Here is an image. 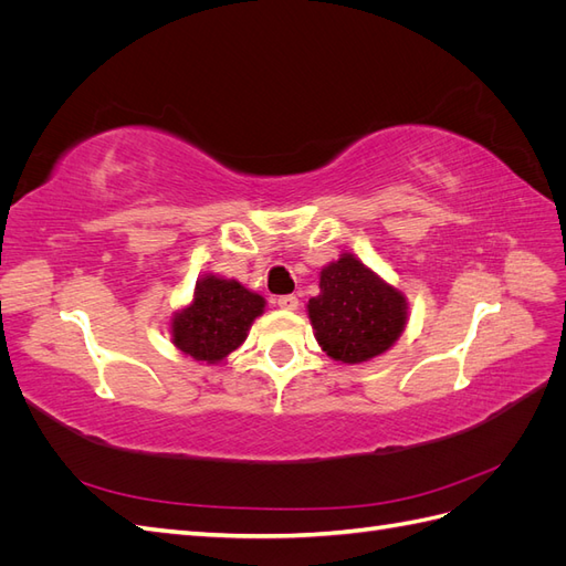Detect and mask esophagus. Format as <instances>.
<instances>
[{
	"label": "esophagus",
	"instance_id": "34e87169",
	"mask_svg": "<svg viewBox=\"0 0 566 566\" xmlns=\"http://www.w3.org/2000/svg\"><path fill=\"white\" fill-rule=\"evenodd\" d=\"M276 304L281 306V310H285V312H295L297 306H300V300L295 295H283V297H279Z\"/></svg>",
	"mask_w": 566,
	"mask_h": 566
}]
</instances>
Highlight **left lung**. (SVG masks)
I'll return each mask as SVG.
<instances>
[{"label": "left lung", "mask_w": 566, "mask_h": 566, "mask_svg": "<svg viewBox=\"0 0 566 566\" xmlns=\"http://www.w3.org/2000/svg\"><path fill=\"white\" fill-rule=\"evenodd\" d=\"M318 287L306 314L318 347L333 361L368 364L397 345L406 331V295L352 252L321 269Z\"/></svg>", "instance_id": "8db88e82"}]
</instances>
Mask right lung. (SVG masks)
Wrapping results in <instances>:
<instances>
[{
  "label": "right lung",
  "mask_w": 566,
  "mask_h": 566,
  "mask_svg": "<svg viewBox=\"0 0 566 566\" xmlns=\"http://www.w3.org/2000/svg\"><path fill=\"white\" fill-rule=\"evenodd\" d=\"M266 300L241 281L208 271L196 283L191 300L172 312L167 333L172 345L198 364L221 366L241 349Z\"/></svg>",
  "instance_id": "1"
}]
</instances>
